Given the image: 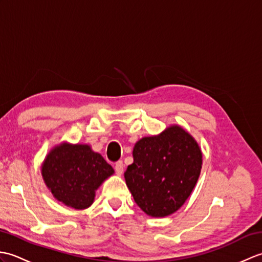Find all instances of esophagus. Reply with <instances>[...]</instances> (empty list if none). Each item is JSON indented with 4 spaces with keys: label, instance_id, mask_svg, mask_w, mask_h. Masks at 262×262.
I'll return each mask as SVG.
<instances>
[{
    "label": "esophagus",
    "instance_id": "obj_1",
    "mask_svg": "<svg viewBox=\"0 0 262 262\" xmlns=\"http://www.w3.org/2000/svg\"><path fill=\"white\" fill-rule=\"evenodd\" d=\"M115 171L118 176H121L124 173V163H122L121 161H118V162L115 164Z\"/></svg>",
    "mask_w": 262,
    "mask_h": 262
}]
</instances>
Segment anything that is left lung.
Segmentation results:
<instances>
[{"label": "left lung", "mask_w": 262, "mask_h": 262, "mask_svg": "<svg viewBox=\"0 0 262 262\" xmlns=\"http://www.w3.org/2000/svg\"><path fill=\"white\" fill-rule=\"evenodd\" d=\"M133 159L124 173L126 185L138 207L151 217H165L180 209L203 165L199 144L179 125L142 137L133 148Z\"/></svg>", "instance_id": "1"}]
</instances>
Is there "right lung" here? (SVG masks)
<instances>
[{
    "label": "right lung",
    "mask_w": 262,
    "mask_h": 262,
    "mask_svg": "<svg viewBox=\"0 0 262 262\" xmlns=\"http://www.w3.org/2000/svg\"><path fill=\"white\" fill-rule=\"evenodd\" d=\"M40 168L54 198L77 210L90 207L99 187L115 173L113 166L89 144L69 142L51 148Z\"/></svg>",
    "instance_id": "right-lung-1"
}]
</instances>
